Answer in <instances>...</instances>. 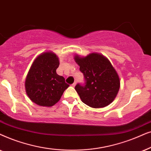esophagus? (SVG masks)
Returning <instances> with one entry per match:
<instances>
[{"label": "esophagus", "instance_id": "1", "mask_svg": "<svg viewBox=\"0 0 151 151\" xmlns=\"http://www.w3.org/2000/svg\"><path fill=\"white\" fill-rule=\"evenodd\" d=\"M76 83H77V82H76V81H74V83H72L71 86H72V87H74V86H76Z\"/></svg>", "mask_w": 151, "mask_h": 151}]
</instances>
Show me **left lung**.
I'll use <instances>...</instances> for the list:
<instances>
[{
	"label": "left lung",
	"instance_id": "obj_1",
	"mask_svg": "<svg viewBox=\"0 0 151 151\" xmlns=\"http://www.w3.org/2000/svg\"><path fill=\"white\" fill-rule=\"evenodd\" d=\"M75 61L85 79L77 83L75 90L81 101L92 108H104L112 103L119 90V77L108 60L99 54L92 53Z\"/></svg>",
	"mask_w": 151,
	"mask_h": 151
}]
</instances>
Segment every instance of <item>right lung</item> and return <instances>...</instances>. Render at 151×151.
<instances>
[{"instance_id":"right-lung-1","label":"right lung","mask_w":151,"mask_h":151,"mask_svg":"<svg viewBox=\"0 0 151 151\" xmlns=\"http://www.w3.org/2000/svg\"><path fill=\"white\" fill-rule=\"evenodd\" d=\"M59 61L56 55L45 52L32 63L25 80L26 92L29 99L41 106L57 104L69 85L57 74Z\"/></svg>"}]
</instances>
